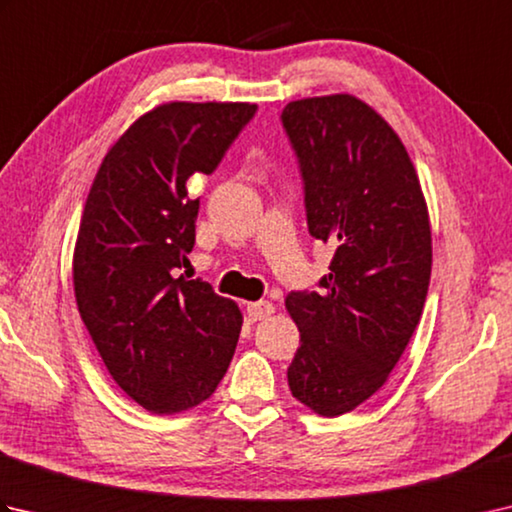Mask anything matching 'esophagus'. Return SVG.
<instances>
[{"mask_svg":"<svg viewBox=\"0 0 512 512\" xmlns=\"http://www.w3.org/2000/svg\"><path fill=\"white\" fill-rule=\"evenodd\" d=\"M246 312L250 321H264L275 312V306L270 301H255V303H248Z\"/></svg>","mask_w":512,"mask_h":512,"instance_id":"esophagus-1","label":"esophagus"}]
</instances>
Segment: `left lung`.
I'll return each instance as SVG.
<instances>
[{
	"label": "left lung",
	"mask_w": 512,
	"mask_h": 512,
	"mask_svg": "<svg viewBox=\"0 0 512 512\" xmlns=\"http://www.w3.org/2000/svg\"><path fill=\"white\" fill-rule=\"evenodd\" d=\"M303 178L308 231L334 248L321 292L286 308L301 332L292 396L336 418L385 385L420 323L431 277V226L398 134L350 94L292 101L281 112Z\"/></svg>",
	"instance_id": "8db88e82"
}]
</instances>
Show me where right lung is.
Segmentation results:
<instances>
[{
	"instance_id": "add662e5",
	"label": "right lung",
	"mask_w": 512,
	"mask_h": 512,
	"mask_svg": "<svg viewBox=\"0 0 512 512\" xmlns=\"http://www.w3.org/2000/svg\"><path fill=\"white\" fill-rule=\"evenodd\" d=\"M250 103H165L103 158L79 226L76 306L116 385L154 413L200 405L224 378L242 330L235 301L178 277L195 244L200 198L255 116Z\"/></svg>"
}]
</instances>
